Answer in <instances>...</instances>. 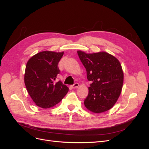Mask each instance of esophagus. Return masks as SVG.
Wrapping results in <instances>:
<instances>
[{"label": "esophagus", "instance_id": "obj_1", "mask_svg": "<svg viewBox=\"0 0 149 149\" xmlns=\"http://www.w3.org/2000/svg\"><path fill=\"white\" fill-rule=\"evenodd\" d=\"M79 86V84L78 83H75V84H74L73 85L71 86V87H72L73 89H75V88H78Z\"/></svg>", "mask_w": 149, "mask_h": 149}]
</instances>
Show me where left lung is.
<instances>
[{
  "label": "left lung",
  "instance_id": "8db88e82",
  "mask_svg": "<svg viewBox=\"0 0 149 149\" xmlns=\"http://www.w3.org/2000/svg\"><path fill=\"white\" fill-rule=\"evenodd\" d=\"M79 57L86 68L87 79L92 82L85 107L94 113L111 109L121 92L124 74L118 60L106 52L86 54L78 51Z\"/></svg>",
  "mask_w": 149,
  "mask_h": 149
}]
</instances>
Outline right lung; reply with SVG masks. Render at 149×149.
Wrapping results in <instances>:
<instances>
[{
  "mask_svg": "<svg viewBox=\"0 0 149 149\" xmlns=\"http://www.w3.org/2000/svg\"><path fill=\"white\" fill-rule=\"evenodd\" d=\"M64 52L45 51L31 57L26 66L25 84L36 104L43 109L58 104L66 95L69 88L59 81L55 82L60 72L58 62Z\"/></svg>",
  "mask_w": 149,
  "mask_h": 149,
  "instance_id": "add662e5",
  "label": "right lung"
}]
</instances>
